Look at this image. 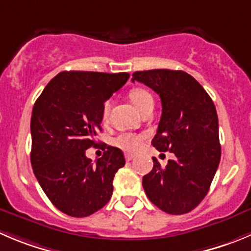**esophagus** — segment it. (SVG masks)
I'll return each mask as SVG.
<instances>
[{"label": "esophagus", "mask_w": 251, "mask_h": 251, "mask_svg": "<svg viewBox=\"0 0 251 251\" xmlns=\"http://www.w3.org/2000/svg\"><path fill=\"white\" fill-rule=\"evenodd\" d=\"M133 157H134V155L133 154H126V160H127V161H130Z\"/></svg>", "instance_id": "esophagus-1"}]
</instances>
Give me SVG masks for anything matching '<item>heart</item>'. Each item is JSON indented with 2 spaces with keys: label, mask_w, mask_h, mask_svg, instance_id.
<instances>
[{
  "label": "heart",
  "mask_w": 251,
  "mask_h": 251,
  "mask_svg": "<svg viewBox=\"0 0 251 251\" xmlns=\"http://www.w3.org/2000/svg\"><path fill=\"white\" fill-rule=\"evenodd\" d=\"M129 99L132 100L133 103L135 104L139 112L142 113L144 109H147L148 107L154 106V99L150 95V92H148L144 88H133L132 91L129 92ZM109 107H111V101L107 100L106 102L102 106V116L103 118H106L108 116ZM143 135L140 134H133V133H122L118 137H116L113 139V144L116 147L121 148V149L126 150V151H137L140 148L143 142Z\"/></svg>",
  "instance_id": "heart-1"
}]
</instances>
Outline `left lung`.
I'll use <instances>...</instances> for the list:
<instances>
[{"label": "left lung", "mask_w": 251, "mask_h": 251, "mask_svg": "<svg viewBox=\"0 0 251 251\" xmlns=\"http://www.w3.org/2000/svg\"><path fill=\"white\" fill-rule=\"evenodd\" d=\"M139 81L160 96L163 113L152 147L175 159L154 168L143 177L148 199L169 214H185L201 203L221 160L218 116L206 90L190 74L155 69L135 71Z\"/></svg>", "instance_id": "obj_1"}]
</instances>
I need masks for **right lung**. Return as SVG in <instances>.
Returning <instances> with one entry per match:
<instances>
[{
	"mask_svg": "<svg viewBox=\"0 0 251 251\" xmlns=\"http://www.w3.org/2000/svg\"><path fill=\"white\" fill-rule=\"evenodd\" d=\"M128 78V73L63 71L35 101L30 163L48 199L68 216L87 217L111 200L114 175L126 164L123 152L104 147L94 165L86 150L102 130V106Z\"/></svg>",
	"mask_w": 251,
	"mask_h": 251,
	"instance_id": "right-lung-1",
	"label": "right lung"
}]
</instances>
